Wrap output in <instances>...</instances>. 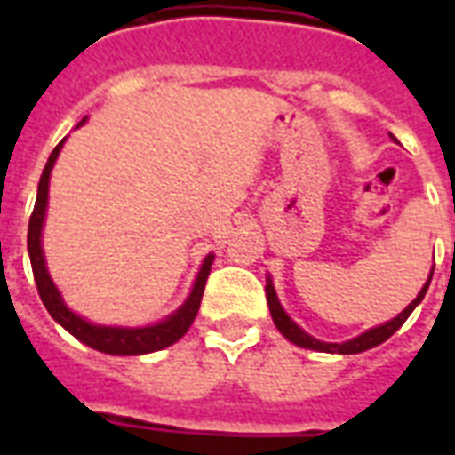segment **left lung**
I'll list each match as a JSON object with an SVG mask.
<instances>
[{
	"label": "left lung",
	"mask_w": 455,
	"mask_h": 455,
	"mask_svg": "<svg viewBox=\"0 0 455 455\" xmlns=\"http://www.w3.org/2000/svg\"><path fill=\"white\" fill-rule=\"evenodd\" d=\"M430 281H432V274L427 276V283L423 285V291L418 292V298L413 299V302L406 307V309L402 311V314H396L392 321H387V323L382 325H375V328H368L366 332H361V335H356V338L347 339V342H323V339H316L311 338L309 332H304L302 328H299L295 321H292L288 314H285V309L281 307V302H278V295H276V288H274V283H271V278H267V302H269V311H271V318H274V323H276V328L281 331V335H283L285 339H291L292 345L298 347H304V349H314V352H328V354H361L366 352V349H373V347L382 345L385 339L392 338L399 328L403 325V321L411 316V311L416 309L418 304L423 302L425 292H427V288H430Z\"/></svg>",
	"instance_id": "8db88e82"
}]
</instances>
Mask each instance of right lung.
<instances>
[{
    "label": "right lung",
    "mask_w": 455,
    "mask_h": 455,
    "mask_svg": "<svg viewBox=\"0 0 455 455\" xmlns=\"http://www.w3.org/2000/svg\"><path fill=\"white\" fill-rule=\"evenodd\" d=\"M87 120V117H84ZM82 120L80 124H84ZM77 124V127H80ZM66 144V139L60 141L52 151L49 160L44 164V172L39 177L37 186V200H35V210H32L30 227H28V252H30V264L32 274H35V283H37V292L42 302H44L46 311L52 314L56 323L66 328L73 338L84 342L87 347L96 349V352L113 354V356H139V354H151L160 352L164 347L174 345L177 339L186 335V331L191 328L193 318L200 309V299H203V291H205L207 276L212 269L214 255H207L203 259L196 283H193L188 298L177 311H172L170 316L157 321L153 325H141V328H127V325H99L87 321L80 314H75L63 298H60L59 288L49 276L46 269L44 250H42V228H44V217H46V203H49V179H52V170L56 157H59L60 148Z\"/></svg>",
    "instance_id": "right-lung-1"
}]
</instances>
